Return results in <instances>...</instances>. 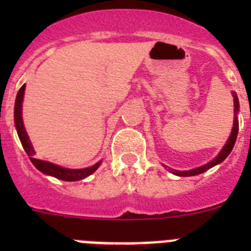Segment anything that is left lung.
<instances>
[{
	"mask_svg": "<svg viewBox=\"0 0 251 251\" xmlns=\"http://www.w3.org/2000/svg\"><path fill=\"white\" fill-rule=\"evenodd\" d=\"M234 106H235V109H234L235 113H238L239 100H238V97H236V94H235V93H234ZM238 130H239V122H238V118L235 117V118H234V127H232L231 134H230L229 139H227V142H226V145L224 146V148L221 150V152L219 153V156H217L216 158L212 159V161L208 162V163H206V165L201 166V167L195 168V170H190V171H175V170H172L171 172H172V174H175V175H177V176H182V177L195 176V175L203 174L205 171L210 170L211 167L216 166L217 163H221V162H223L224 159L226 158V157L229 156L230 152H231L232 148H234L235 141H236V137H238Z\"/></svg>",
	"mask_w": 251,
	"mask_h": 251,
	"instance_id": "8db88e82",
	"label": "left lung"
}]
</instances>
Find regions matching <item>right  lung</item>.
Segmentation results:
<instances>
[{
  "label": "right lung",
  "instance_id": "1",
  "mask_svg": "<svg viewBox=\"0 0 251 251\" xmlns=\"http://www.w3.org/2000/svg\"><path fill=\"white\" fill-rule=\"evenodd\" d=\"M24 93H25V84L20 88L16 97V103H15V126H16L17 134H19L20 137L22 147L26 151L27 156L30 157L32 165H34L37 170L41 171L43 174L50 175V176H54L59 179H63V181H79V179H83L85 178V177L89 176V175H92L93 172L99 167L100 162H98L97 165L92 166V167L89 168H83V170H69V168L60 167V166L50 163V162L34 158L35 151L34 148H32V146H31L30 139H28L27 137V133H26L25 127H24V122H22V100H24Z\"/></svg>",
  "mask_w": 251,
  "mask_h": 251
}]
</instances>
